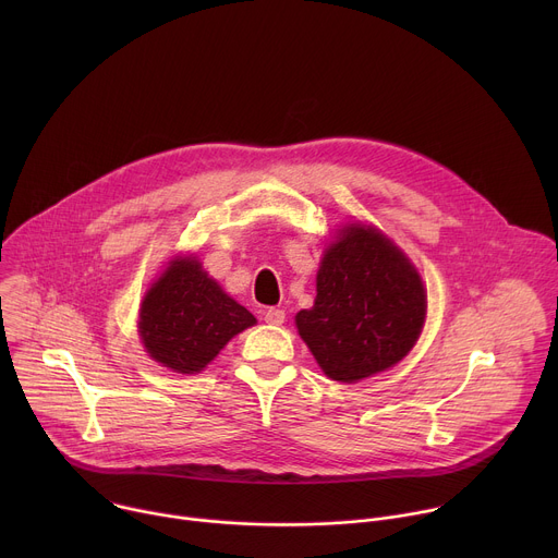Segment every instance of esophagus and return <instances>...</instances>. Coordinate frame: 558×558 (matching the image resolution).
Here are the masks:
<instances>
[{"instance_id":"obj_1","label":"esophagus","mask_w":558,"mask_h":558,"mask_svg":"<svg viewBox=\"0 0 558 558\" xmlns=\"http://www.w3.org/2000/svg\"><path fill=\"white\" fill-rule=\"evenodd\" d=\"M263 320H265L267 325L280 327V325L284 323V311H282V308H267V311L263 313Z\"/></svg>"}]
</instances>
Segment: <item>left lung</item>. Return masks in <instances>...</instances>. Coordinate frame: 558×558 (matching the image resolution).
<instances>
[{
    "mask_svg": "<svg viewBox=\"0 0 558 558\" xmlns=\"http://www.w3.org/2000/svg\"><path fill=\"white\" fill-rule=\"evenodd\" d=\"M315 302L295 315L325 375L353 384L395 366L426 320V289L404 252L371 225H347L327 247Z\"/></svg>",
    "mask_w": 558,
    "mask_h": 558,
    "instance_id": "obj_1",
    "label": "left lung"
}]
</instances>
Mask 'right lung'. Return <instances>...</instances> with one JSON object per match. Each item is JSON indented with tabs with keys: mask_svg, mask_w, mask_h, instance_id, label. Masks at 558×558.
Here are the masks:
<instances>
[{
	"mask_svg": "<svg viewBox=\"0 0 558 558\" xmlns=\"http://www.w3.org/2000/svg\"><path fill=\"white\" fill-rule=\"evenodd\" d=\"M256 317L207 276L194 256H177L145 293L138 333L145 351L177 373H201Z\"/></svg>",
	"mask_w": 558,
	"mask_h": 558,
	"instance_id": "obj_1",
	"label": "right lung"
}]
</instances>
